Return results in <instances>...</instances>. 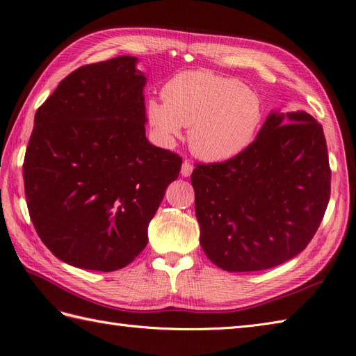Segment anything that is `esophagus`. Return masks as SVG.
Wrapping results in <instances>:
<instances>
[{"instance_id": "1", "label": "esophagus", "mask_w": 356, "mask_h": 356, "mask_svg": "<svg viewBox=\"0 0 356 356\" xmlns=\"http://www.w3.org/2000/svg\"><path fill=\"white\" fill-rule=\"evenodd\" d=\"M193 172V165L190 163L188 160H184L182 161V166H181V175L182 177H190Z\"/></svg>"}]
</instances>
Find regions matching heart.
<instances>
[{
	"mask_svg": "<svg viewBox=\"0 0 356 356\" xmlns=\"http://www.w3.org/2000/svg\"><path fill=\"white\" fill-rule=\"evenodd\" d=\"M163 99H148L147 120L166 144L190 127L188 144L207 161L234 159L250 147L264 122L260 95L236 79L209 71H186L163 88Z\"/></svg>",
	"mask_w": 356,
	"mask_h": 356,
	"instance_id": "heart-1",
	"label": "heart"
}]
</instances>
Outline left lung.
Here are the masks:
<instances>
[{
  "mask_svg": "<svg viewBox=\"0 0 356 356\" xmlns=\"http://www.w3.org/2000/svg\"><path fill=\"white\" fill-rule=\"evenodd\" d=\"M200 245L227 272H257L298 255L330 200L331 169L322 126L305 111L270 113L255 141L191 174Z\"/></svg>",
  "mask_w": 356,
  "mask_h": 356,
  "instance_id": "left-lung-1",
  "label": "left lung"
}]
</instances>
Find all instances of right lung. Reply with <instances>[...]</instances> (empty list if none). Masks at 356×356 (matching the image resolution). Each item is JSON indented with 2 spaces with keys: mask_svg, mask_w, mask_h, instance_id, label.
I'll use <instances>...</instances> for the list:
<instances>
[{
  "mask_svg": "<svg viewBox=\"0 0 356 356\" xmlns=\"http://www.w3.org/2000/svg\"><path fill=\"white\" fill-rule=\"evenodd\" d=\"M138 59L80 67L35 113L24 160L32 224L53 255L114 272L148 242V224L182 159L148 143Z\"/></svg>",
  "mask_w": 356,
  "mask_h": 356,
  "instance_id": "right-lung-1",
  "label": "right lung"
}]
</instances>
